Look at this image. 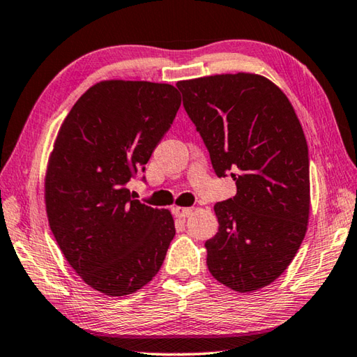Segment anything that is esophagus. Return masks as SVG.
Here are the masks:
<instances>
[{
	"label": "esophagus",
	"instance_id": "esophagus-1",
	"mask_svg": "<svg viewBox=\"0 0 357 357\" xmlns=\"http://www.w3.org/2000/svg\"><path fill=\"white\" fill-rule=\"evenodd\" d=\"M173 213L178 216V218H188L193 213L192 207H174Z\"/></svg>",
	"mask_w": 357,
	"mask_h": 357
}]
</instances>
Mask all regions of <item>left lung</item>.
I'll return each instance as SVG.
<instances>
[{
	"instance_id": "obj_1",
	"label": "left lung",
	"mask_w": 357,
	"mask_h": 357,
	"mask_svg": "<svg viewBox=\"0 0 357 357\" xmlns=\"http://www.w3.org/2000/svg\"><path fill=\"white\" fill-rule=\"evenodd\" d=\"M184 108L218 176L236 195L215 204L218 232L206 241L213 278L236 292L271 284L289 266L310 218L308 144L288 97L258 74L178 82Z\"/></svg>"
}]
</instances>
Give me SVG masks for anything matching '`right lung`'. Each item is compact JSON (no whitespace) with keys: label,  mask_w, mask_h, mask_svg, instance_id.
Instances as JSON below:
<instances>
[{"label":"right lung","mask_w":357,"mask_h":357,"mask_svg":"<svg viewBox=\"0 0 357 357\" xmlns=\"http://www.w3.org/2000/svg\"><path fill=\"white\" fill-rule=\"evenodd\" d=\"M179 107L169 83L103 80L59 130L45 178L49 226L71 268L105 296L151 282L176 232L170 211L142 204L127 184L145 170Z\"/></svg>","instance_id":"obj_1"}]
</instances>
